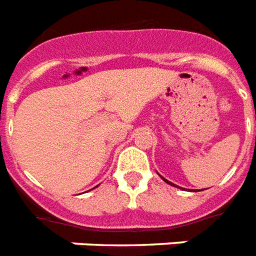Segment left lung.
Returning <instances> with one entry per match:
<instances>
[{
  "mask_svg": "<svg viewBox=\"0 0 256 256\" xmlns=\"http://www.w3.org/2000/svg\"><path fill=\"white\" fill-rule=\"evenodd\" d=\"M160 178H162V180L166 182V183H168V184H171V186H174V187H179V186H176V184H174V183H172V182H170V180H166V179H164V178H162V175H160ZM179 188H182V187H179Z\"/></svg>",
  "mask_w": 256,
  "mask_h": 256,
  "instance_id": "obj_1",
  "label": "left lung"
}]
</instances>
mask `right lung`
Instances as JSON below:
<instances>
[{
    "instance_id": "obj_1",
    "label": "right lung",
    "mask_w": 256,
    "mask_h": 256,
    "mask_svg": "<svg viewBox=\"0 0 256 256\" xmlns=\"http://www.w3.org/2000/svg\"><path fill=\"white\" fill-rule=\"evenodd\" d=\"M96 187H98V186H96Z\"/></svg>"
}]
</instances>
